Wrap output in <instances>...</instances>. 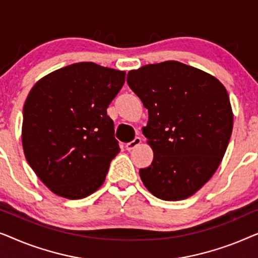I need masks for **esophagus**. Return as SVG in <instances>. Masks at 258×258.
I'll list each match as a JSON object with an SVG mask.
<instances>
[{
	"label": "esophagus",
	"instance_id": "esophagus-1",
	"mask_svg": "<svg viewBox=\"0 0 258 258\" xmlns=\"http://www.w3.org/2000/svg\"><path fill=\"white\" fill-rule=\"evenodd\" d=\"M141 142H142V140L140 139V137H135V139H134L132 142H129V143H126L125 144V148H126V150H133L134 148H136L137 146H140L141 144Z\"/></svg>",
	"mask_w": 258,
	"mask_h": 258
}]
</instances>
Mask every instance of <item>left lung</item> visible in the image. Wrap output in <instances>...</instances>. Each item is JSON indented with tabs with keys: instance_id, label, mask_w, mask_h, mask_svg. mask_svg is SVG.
I'll return each mask as SVG.
<instances>
[{
	"instance_id": "1",
	"label": "left lung",
	"mask_w": 258,
	"mask_h": 258,
	"mask_svg": "<svg viewBox=\"0 0 258 258\" xmlns=\"http://www.w3.org/2000/svg\"><path fill=\"white\" fill-rule=\"evenodd\" d=\"M126 82L149 114L142 132L154 160L140 169L143 184L157 199H188L215 174L230 141L227 89L210 74L177 61L130 70Z\"/></svg>"
}]
</instances>
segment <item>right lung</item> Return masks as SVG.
Here are the masks:
<instances>
[{"label": "right lung", "instance_id": "add662e5", "mask_svg": "<svg viewBox=\"0 0 258 258\" xmlns=\"http://www.w3.org/2000/svg\"><path fill=\"white\" fill-rule=\"evenodd\" d=\"M124 81L125 72L80 62L48 74L31 88L23 107V151L56 195L84 199L103 184L119 153L107 108Z\"/></svg>", "mask_w": 258, "mask_h": 258}]
</instances>
